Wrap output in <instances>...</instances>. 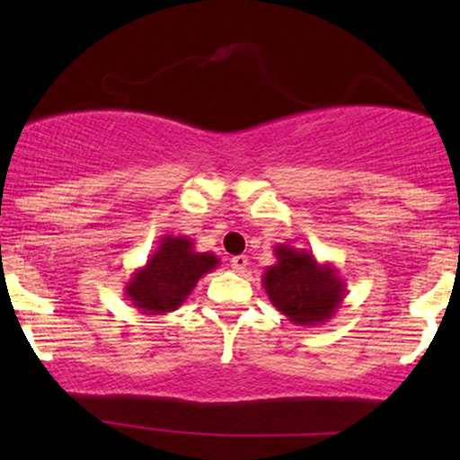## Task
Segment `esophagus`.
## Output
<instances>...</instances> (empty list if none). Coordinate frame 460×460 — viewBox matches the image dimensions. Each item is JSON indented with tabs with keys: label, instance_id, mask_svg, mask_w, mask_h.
I'll list each match as a JSON object with an SVG mask.
<instances>
[{
	"label": "esophagus",
	"instance_id": "1",
	"mask_svg": "<svg viewBox=\"0 0 460 460\" xmlns=\"http://www.w3.org/2000/svg\"><path fill=\"white\" fill-rule=\"evenodd\" d=\"M230 266H232V270H234V272H244V268L249 266L247 255H234L230 260Z\"/></svg>",
	"mask_w": 460,
	"mask_h": 460
}]
</instances>
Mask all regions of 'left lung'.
I'll return each instance as SVG.
<instances>
[{
  "mask_svg": "<svg viewBox=\"0 0 460 460\" xmlns=\"http://www.w3.org/2000/svg\"><path fill=\"white\" fill-rule=\"evenodd\" d=\"M274 255L276 263L266 268L261 285L276 310L299 326L329 323L345 297L339 270L291 244H276Z\"/></svg>",
  "mask_w": 460,
  "mask_h": 460,
  "instance_id": "left-lung-1",
  "label": "left lung"
}]
</instances>
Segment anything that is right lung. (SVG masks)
Segmentation results:
<instances>
[{"mask_svg":"<svg viewBox=\"0 0 460 460\" xmlns=\"http://www.w3.org/2000/svg\"><path fill=\"white\" fill-rule=\"evenodd\" d=\"M217 255L194 249L188 236H161L159 247L148 255L125 282V297L146 316H163L184 304L197 282L217 268Z\"/></svg>","mask_w":460,"mask_h":460,"instance_id":"add662e5","label":"right lung"}]
</instances>
